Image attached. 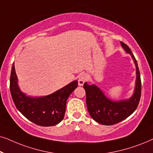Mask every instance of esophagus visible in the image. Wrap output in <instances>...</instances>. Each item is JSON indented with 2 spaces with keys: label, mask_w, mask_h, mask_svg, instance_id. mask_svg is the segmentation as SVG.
I'll use <instances>...</instances> for the list:
<instances>
[{
  "label": "esophagus",
  "mask_w": 153,
  "mask_h": 153,
  "mask_svg": "<svg viewBox=\"0 0 153 153\" xmlns=\"http://www.w3.org/2000/svg\"><path fill=\"white\" fill-rule=\"evenodd\" d=\"M87 79H88V76L86 74H84V73H82V74H81L79 75V79H78V83H79V85H83V83H84L85 81H87Z\"/></svg>",
  "instance_id": "esophagus-1"
}]
</instances>
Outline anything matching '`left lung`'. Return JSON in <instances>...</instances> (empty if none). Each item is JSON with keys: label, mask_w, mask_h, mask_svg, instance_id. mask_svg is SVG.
<instances>
[{"label": "left lung", "mask_w": 153, "mask_h": 153, "mask_svg": "<svg viewBox=\"0 0 153 153\" xmlns=\"http://www.w3.org/2000/svg\"><path fill=\"white\" fill-rule=\"evenodd\" d=\"M120 44L125 51L130 54L136 65L137 79L133 95L128 100L112 101L106 97L97 85H88L87 82L83 84L90 115L94 120L104 125H115L126 119L137 109L141 98V81L137 60L128 46L123 42Z\"/></svg>", "instance_id": "8db88e82"}]
</instances>
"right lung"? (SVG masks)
Here are the masks:
<instances>
[{
  "label": "right lung",
  "mask_w": 153,
  "mask_h": 153,
  "mask_svg": "<svg viewBox=\"0 0 153 153\" xmlns=\"http://www.w3.org/2000/svg\"><path fill=\"white\" fill-rule=\"evenodd\" d=\"M77 85L78 81H74L51 95L39 97L27 96L19 88L14 63L12 64L10 89L14 103L23 116L39 126H53L61 122L67 100Z\"/></svg>",
  "instance_id": "add662e5"
}]
</instances>
